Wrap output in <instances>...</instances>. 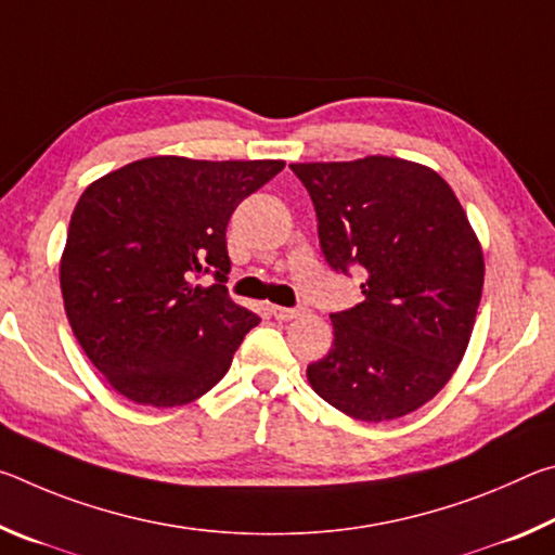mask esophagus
<instances>
[{
    "label": "esophagus",
    "mask_w": 555,
    "mask_h": 555,
    "mask_svg": "<svg viewBox=\"0 0 555 555\" xmlns=\"http://www.w3.org/2000/svg\"><path fill=\"white\" fill-rule=\"evenodd\" d=\"M271 313H274L276 321H294V318L304 315V308H286V306H271Z\"/></svg>",
    "instance_id": "esophagus-1"
}]
</instances>
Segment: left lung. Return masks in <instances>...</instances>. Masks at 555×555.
<instances>
[{"instance_id": "obj_1", "label": "left lung", "mask_w": 555, "mask_h": 555, "mask_svg": "<svg viewBox=\"0 0 555 555\" xmlns=\"http://www.w3.org/2000/svg\"><path fill=\"white\" fill-rule=\"evenodd\" d=\"M318 215L325 261L364 274L362 304L333 313L335 340L308 364L321 399L382 424L430 401L467 350L485 259L453 188L393 156L291 164Z\"/></svg>"}]
</instances>
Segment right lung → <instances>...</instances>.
I'll list each match as a JSON object with an SVG mask.
<instances>
[{
  "mask_svg": "<svg viewBox=\"0 0 555 555\" xmlns=\"http://www.w3.org/2000/svg\"><path fill=\"white\" fill-rule=\"evenodd\" d=\"M284 162L152 156L86 188L61 257L63 306L90 362L129 401L183 406L230 370L261 318L228 294V222ZM212 273L210 287L197 279Z\"/></svg>",
  "mask_w": 555,
  "mask_h": 555,
  "instance_id": "right-lung-1",
  "label": "right lung"
}]
</instances>
